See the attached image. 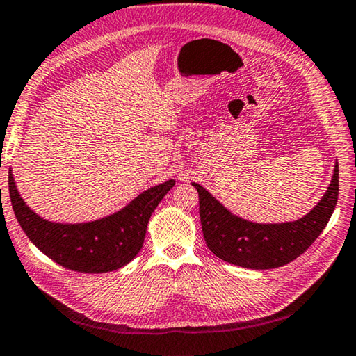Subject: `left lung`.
I'll return each mask as SVG.
<instances>
[{
	"mask_svg": "<svg viewBox=\"0 0 356 356\" xmlns=\"http://www.w3.org/2000/svg\"><path fill=\"white\" fill-rule=\"evenodd\" d=\"M204 242L217 258L247 269H275L291 263L319 238L338 202L339 167L334 162L325 194L308 214L297 220L258 223L233 214L198 183Z\"/></svg>",
	"mask_w": 356,
	"mask_h": 356,
	"instance_id": "obj_1",
	"label": "left lung"
}]
</instances>
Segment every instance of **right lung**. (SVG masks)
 <instances>
[{"instance_id": "obj_1", "label": "right lung", "mask_w": 356, "mask_h": 356, "mask_svg": "<svg viewBox=\"0 0 356 356\" xmlns=\"http://www.w3.org/2000/svg\"><path fill=\"white\" fill-rule=\"evenodd\" d=\"M175 186L168 179L140 192L127 207L102 219L62 223L43 219L23 200L9 170V195L18 223L29 241L54 263L74 272L120 269L140 252L153 211Z\"/></svg>"}]
</instances>
